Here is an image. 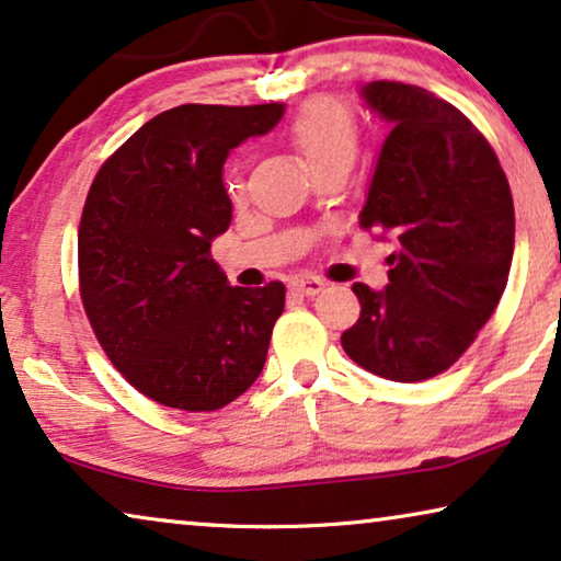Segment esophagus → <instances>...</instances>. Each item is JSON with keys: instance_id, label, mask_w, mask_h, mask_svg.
Returning <instances> with one entry per match:
<instances>
[{"instance_id": "obj_1", "label": "esophagus", "mask_w": 561, "mask_h": 561, "mask_svg": "<svg viewBox=\"0 0 561 561\" xmlns=\"http://www.w3.org/2000/svg\"><path fill=\"white\" fill-rule=\"evenodd\" d=\"M290 288L296 290L300 296H319L323 288H327V283L321 278H316V275H298V278L290 280Z\"/></svg>"}]
</instances>
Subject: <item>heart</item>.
<instances>
[{
  "label": "heart",
  "mask_w": 561,
  "mask_h": 561,
  "mask_svg": "<svg viewBox=\"0 0 561 561\" xmlns=\"http://www.w3.org/2000/svg\"><path fill=\"white\" fill-rule=\"evenodd\" d=\"M288 136L313 172L327 164H336V161L354 159L356 124L352 113L336 101L321 99L306 103L290 121ZM238 190L240 186L232 182L230 192L234 194Z\"/></svg>",
  "instance_id": "heart-1"
}]
</instances>
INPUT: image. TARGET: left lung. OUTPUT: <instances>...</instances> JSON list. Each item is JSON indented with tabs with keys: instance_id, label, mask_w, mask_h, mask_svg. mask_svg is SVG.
<instances>
[{
	"instance_id": "obj_1",
	"label": "left lung",
	"mask_w": 561,
	"mask_h": 561,
	"mask_svg": "<svg viewBox=\"0 0 561 561\" xmlns=\"http://www.w3.org/2000/svg\"><path fill=\"white\" fill-rule=\"evenodd\" d=\"M389 124L359 225L394 240L389 283H354L362 313L341 346L371 375L422 381L473 344L514 257V199L491 144L448 101L375 80L359 91Z\"/></svg>"
}]
</instances>
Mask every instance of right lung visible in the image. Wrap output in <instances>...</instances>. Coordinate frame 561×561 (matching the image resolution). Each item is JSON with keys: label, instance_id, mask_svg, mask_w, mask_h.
<instances>
[{"label": "right lung", "instance_id": "obj_1", "mask_svg": "<svg viewBox=\"0 0 561 561\" xmlns=\"http://www.w3.org/2000/svg\"><path fill=\"white\" fill-rule=\"evenodd\" d=\"M286 103L159 113L101 167L78 230L80 298L121 375L164 408L213 412L261 377L286 286H230L209 257L232 202L230 149L265 136Z\"/></svg>", "mask_w": 561, "mask_h": 561}]
</instances>
